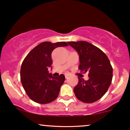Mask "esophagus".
<instances>
[{"label":"esophagus","instance_id":"1","mask_svg":"<svg viewBox=\"0 0 130 130\" xmlns=\"http://www.w3.org/2000/svg\"><path fill=\"white\" fill-rule=\"evenodd\" d=\"M69 75H70L69 74H65V78H67V77H68V76H69Z\"/></svg>","mask_w":130,"mask_h":130}]
</instances>
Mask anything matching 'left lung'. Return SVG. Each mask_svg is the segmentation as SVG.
Returning a JSON list of instances; mask_svg holds the SVG:
<instances>
[{"instance_id":"8db88e82","label":"left lung","mask_w":130,"mask_h":130,"mask_svg":"<svg viewBox=\"0 0 130 130\" xmlns=\"http://www.w3.org/2000/svg\"><path fill=\"white\" fill-rule=\"evenodd\" d=\"M67 43L78 53L79 69L89 73L87 80L78 77V84L74 88V93L83 102H95L106 93L111 84L112 68L109 60L100 49L87 41Z\"/></svg>"}]
</instances>
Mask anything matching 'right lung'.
<instances>
[{
  "mask_svg": "<svg viewBox=\"0 0 130 130\" xmlns=\"http://www.w3.org/2000/svg\"><path fill=\"white\" fill-rule=\"evenodd\" d=\"M66 42L52 43L44 41L28 54L22 62L20 76L26 93L32 100L40 104H47L56 99L60 87L65 79L63 74L53 76L49 73L52 67V52L58 47L67 46Z\"/></svg>",
  "mask_w": 130,
  "mask_h": 130,
  "instance_id": "1",
  "label": "right lung"
}]
</instances>
